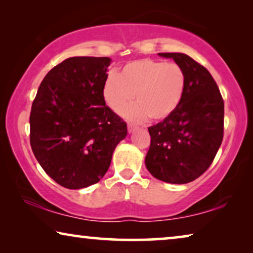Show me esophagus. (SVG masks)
<instances>
[{
	"label": "esophagus",
	"mask_w": 253,
	"mask_h": 253,
	"mask_svg": "<svg viewBox=\"0 0 253 253\" xmlns=\"http://www.w3.org/2000/svg\"><path fill=\"white\" fill-rule=\"evenodd\" d=\"M136 129H137V127L133 125V124H129V125H128V131H129V133H134Z\"/></svg>",
	"instance_id": "1"
}]
</instances>
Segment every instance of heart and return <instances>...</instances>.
Here are the masks:
<instances>
[{"mask_svg":"<svg viewBox=\"0 0 253 253\" xmlns=\"http://www.w3.org/2000/svg\"><path fill=\"white\" fill-rule=\"evenodd\" d=\"M186 77L182 67L161 60L139 59L110 73L103 84V96L112 110L120 112L133 99L136 103L124 111L127 118L154 122L168 118L183 99Z\"/></svg>","mask_w":253,"mask_h":253,"instance_id":"1","label":"heart"}]
</instances>
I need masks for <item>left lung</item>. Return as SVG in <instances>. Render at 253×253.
I'll return each mask as SVG.
<instances>
[{
    "label": "left lung",
    "instance_id": "1",
    "mask_svg": "<svg viewBox=\"0 0 253 253\" xmlns=\"http://www.w3.org/2000/svg\"><path fill=\"white\" fill-rule=\"evenodd\" d=\"M185 73L183 99L168 118L149 127L145 166L157 179L186 184L201 176L216 157L224 135V101L205 67L184 53H158Z\"/></svg>",
    "mask_w": 253,
    "mask_h": 253
}]
</instances>
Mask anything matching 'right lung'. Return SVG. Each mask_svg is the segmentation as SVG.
Masks as SVG:
<instances>
[{
    "instance_id": "add662e5",
    "label": "right lung",
    "mask_w": 253,
    "mask_h": 253,
    "mask_svg": "<svg viewBox=\"0 0 253 253\" xmlns=\"http://www.w3.org/2000/svg\"><path fill=\"white\" fill-rule=\"evenodd\" d=\"M111 59L73 56L48 71L30 111V145L44 171L78 190L99 182L127 125L105 105Z\"/></svg>"
}]
</instances>
